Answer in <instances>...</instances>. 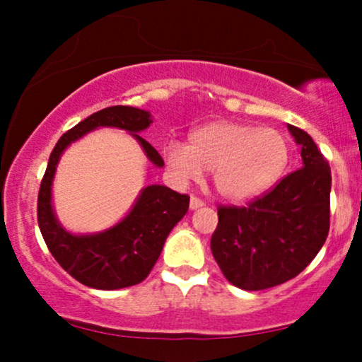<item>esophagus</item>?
Listing matches in <instances>:
<instances>
[{
    "label": "esophagus",
    "instance_id": "obj_1",
    "mask_svg": "<svg viewBox=\"0 0 362 362\" xmlns=\"http://www.w3.org/2000/svg\"><path fill=\"white\" fill-rule=\"evenodd\" d=\"M189 206H190V209L195 211V209H199V207L204 206V201H201V199H199V197H194V195H192V197H190Z\"/></svg>",
    "mask_w": 362,
    "mask_h": 362
}]
</instances>
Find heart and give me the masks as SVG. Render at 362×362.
<instances>
[{
  "label": "heart",
  "instance_id": "heart-1",
  "mask_svg": "<svg viewBox=\"0 0 362 362\" xmlns=\"http://www.w3.org/2000/svg\"><path fill=\"white\" fill-rule=\"evenodd\" d=\"M165 161L178 180H199L213 172L219 197L245 202L267 192L289 163V141L281 131L218 120L190 132L189 144L172 141Z\"/></svg>",
  "mask_w": 362,
  "mask_h": 362
}]
</instances>
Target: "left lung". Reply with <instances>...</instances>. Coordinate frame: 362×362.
<instances>
[{"label": "left lung", "mask_w": 362, "mask_h": 362, "mask_svg": "<svg viewBox=\"0 0 362 362\" xmlns=\"http://www.w3.org/2000/svg\"><path fill=\"white\" fill-rule=\"evenodd\" d=\"M301 168L247 207H219L211 238L223 276L245 291L293 279L317 257L330 228V167L308 132L288 124Z\"/></svg>", "instance_id": "left-lung-1"}]
</instances>
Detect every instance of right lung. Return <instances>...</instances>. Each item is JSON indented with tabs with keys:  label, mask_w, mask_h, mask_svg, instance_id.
<instances>
[{
	"label": "right lung",
	"mask_w": 362,
	"mask_h": 362,
	"mask_svg": "<svg viewBox=\"0 0 362 362\" xmlns=\"http://www.w3.org/2000/svg\"><path fill=\"white\" fill-rule=\"evenodd\" d=\"M148 110L115 105L95 112L61 136L49 156L37 202V219L44 242L52 257L69 276L93 289L114 291L139 284L151 272L173 226L189 209V195L165 185L141 189L129 213L97 233H71L57 219L52 206V182L66 148L100 127L122 129L139 143L144 155L158 168L163 167L160 153L139 136L151 126Z\"/></svg>",
	"instance_id": "1"
}]
</instances>
